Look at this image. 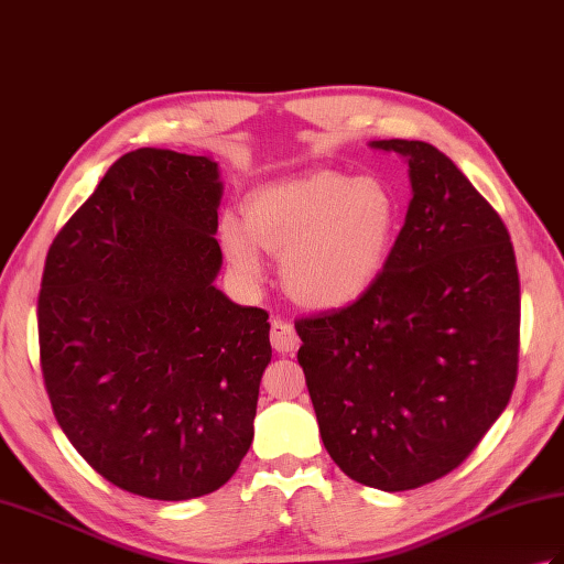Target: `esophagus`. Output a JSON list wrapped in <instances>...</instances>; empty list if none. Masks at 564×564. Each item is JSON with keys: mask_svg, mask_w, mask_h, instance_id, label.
I'll return each mask as SVG.
<instances>
[{"mask_svg": "<svg viewBox=\"0 0 564 564\" xmlns=\"http://www.w3.org/2000/svg\"><path fill=\"white\" fill-rule=\"evenodd\" d=\"M300 344V338L295 334V326L283 319V317H276L271 322V346L273 350L279 352H293Z\"/></svg>", "mask_w": 564, "mask_h": 564, "instance_id": "esophagus-1", "label": "esophagus"}]
</instances>
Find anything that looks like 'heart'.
I'll return each mask as SVG.
<instances>
[{
  "label": "heart",
  "mask_w": 564,
  "mask_h": 564,
  "mask_svg": "<svg viewBox=\"0 0 564 564\" xmlns=\"http://www.w3.org/2000/svg\"><path fill=\"white\" fill-rule=\"evenodd\" d=\"M242 220L261 250L283 259V281L297 303L332 310L360 297L382 271L397 202L375 177L317 170L252 192ZM246 234L235 220H223L220 240L232 267L245 279H259L261 261Z\"/></svg>",
  "instance_id": "heart-1"
}]
</instances>
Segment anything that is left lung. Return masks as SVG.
Returning a JSON list of instances; mask_svg holds the SVG:
<instances>
[{
	"label": "left lung",
	"mask_w": 564,
	"mask_h": 564,
	"mask_svg": "<svg viewBox=\"0 0 564 564\" xmlns=\"http://www.w3.org/2000/svg\"><path fill=\"white\" fill-rule=\"evenodd\" d=\"M372 147L409 159V214L368 291L295 322L297 362L338 468L399 492L447 476L505 411L521 293L507 226L447 155Z\"/></svg>",
	"instance_id": "obj_1"
}]
</instances>
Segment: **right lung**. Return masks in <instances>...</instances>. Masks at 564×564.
Returning <instances> with one entry per match:
<instances>
[{"label":"right lung","instance_id":"right-lung-1","mask_svg":"<svg viewBox=\"0 0 564 564\" xmlns=\"http://www.w3.org/2000/svg\"><path fill=\"white\" fill-rule=\"evenodd\" d=\"M220 189L204 155L124 153L45 259L52 411L90 468L151 500L218 490L254 437L269 312L214 285Z\"/></svg>","mask_w":564,"mask_h":564}]
</instances>
